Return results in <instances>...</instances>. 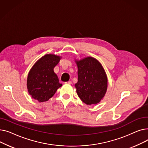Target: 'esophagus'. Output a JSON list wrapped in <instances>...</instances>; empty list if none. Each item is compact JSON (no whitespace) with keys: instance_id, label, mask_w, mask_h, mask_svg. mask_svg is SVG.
Wrapping results in <instances>:
<instances>
[{"instance_id":"obj_1","label":"esophagus","mask_w":148,"mask_h":148,"mask_svg":"<svg viewBox=\"0 0 148 148\" xmlns=\"http://www.w3.org/2000/svg\"><path fill=\"white\" fill-rule=\"evenodd\" d=\"M65 83H68V84H72V82L71 81H68L67 82H65Z\"/></svg>"}]
</instances>
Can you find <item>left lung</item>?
I'll return each mask as SVG.
<instances>
[{
    "label": "left lung",
    "mask_w": 148,
    "mask_h": 148,
    "mask_svg": "<svg viewBox=\"0 0 148 148\" xmlns=\"http://www.w3.org/2000/svg\"><path fill=\"white\" fill-rule=\"evenodd\" d=\"M78 66V82L75 86L82 101L87 105L96 104L107 90V78L99 62L92 57L76 61Z\"/></svg>",
    "instance_id": "8db88e82"
}]
</instances>
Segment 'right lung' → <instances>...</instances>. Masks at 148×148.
Instances as JSON below:
<instances>
[{
  "instance_id": "obj_1",
  "label": "right lung",
  "mask_w": 148,
  "mask_h": 148,
  "mask_svg": "<svg viewBox=\"0 0 148 148\" xmlns=\"http://www.w3.org/2000/svg\"><path fill=\"white\" fill-rule=\"evenodd\" d=\"M60 58L54 54H46L30 69L27 81L28 91L32 97L39 102L48 101L62 86L53 71Z\"/></svg>"
}]
</instances>
